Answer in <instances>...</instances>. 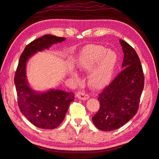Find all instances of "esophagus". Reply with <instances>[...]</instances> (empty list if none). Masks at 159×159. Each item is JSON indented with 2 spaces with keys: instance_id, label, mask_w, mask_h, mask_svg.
<instances>
[{
  "instance_id": "obj_1",
  "label": "esophagus",
  "mask_w": 159,
  "mask_h": 159,
  "mask_svg": "<svg viewBox=\"0 0 159 159\" xmlns=\"http://www.w3.org/2000/svg\"><path fill=\"white\" fill-rule=\"evenodd\" d=\"M76 97L78 98L79 99L83 101L88 100L89 98V95L86 94L85 93H83V92H78L76 94Z\"/></svg>"
}]
</instances>
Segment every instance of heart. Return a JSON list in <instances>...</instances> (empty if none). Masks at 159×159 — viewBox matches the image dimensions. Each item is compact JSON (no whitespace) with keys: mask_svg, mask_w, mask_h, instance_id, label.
<instances>
[{"mask_svg":"<svg viewBox=\"0 0 159 159\" xmlns=\"http://www.w3.org/2000/svg\"><path fill=\"white\" fill-rule=\"evenodd\" d=\"M117 61L114 52L108 51L101 45H92L86 47L77 62L80 70L90 72L88 82L93 89H101L110 82Z\"/></svg>","mask_w":159,"mask_h":159,"instance_id":"b5f03b06","label":"heart"}]
</instances>
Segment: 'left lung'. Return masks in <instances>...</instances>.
I'll return each mask as SVG.
<instances>
[{"mask_svg":"<svg viewBox=\"0 0 159 159\" xmlns=\"http://www.w3.org/2000/svg\"><path fill=\"white\" fill-rule=\"evenodd\" d=\"M120 42L124 53L122 70L98 94L100 108L92 118L95 126L104 131L121 127L136 114L144 86L138 55L126 41Z\"/></svg>","mask_w":159,"mask_h":159,"instance_id":"obj_1","label":"left lung"}]
</instances>
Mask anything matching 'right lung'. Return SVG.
I'll return each instance as SVG.
<instances>
[{"label":"right lung","mask_w":159,"mask_h":159,"mask_svg":"<svg viewBox=\"0 0 159 159\" xmlns=\"http://www.w3.org/2000/svg\"><path fill=\"white\" fill-rule=\"evenodd\" d=\"M65 40V37L43 35L28 45L19 60L14 77L17 103L22 114L38 128L54 129L58 127L64 120L70 103L74 100V94L54 89L43 93L33 90L27 82L26 62L37 52L48 50L53 44Z\"/></svg>","instance_id":"obj_1"}]
</instances>
